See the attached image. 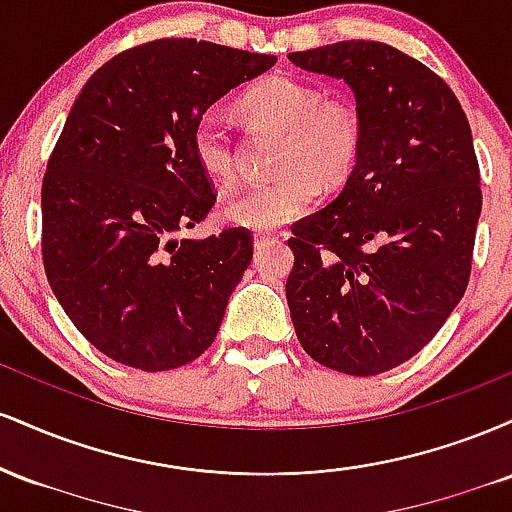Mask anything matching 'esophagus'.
I'll use <instances>...</instances> for the list:
<instances>
[{
  "instance_id": "34e87169",
  "label": "esophagus",
  "mask_w": 512,
  "mask_h": 512,
  "mask_svg": "<svg viewBox=\"0 0 512 512\" xmlns=\"http://www.w3.org/2000/svg\"><path fill=\"white\" fill-rule=\"evenodd\" d=\"M276 240L274 233H255V245H264V243H272Z\"/></svg>"
}]
</instances>
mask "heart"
Instances as JSON below:
<instances>
[{
	"label": "heart",
	"mask_w": 512,
	"mask_h": 512,
	"mask_svg": "<svg viewBox=\"0 0 512 512\" xmlns=\"http://www.w3.org/2000/svg\"><path fill=\"white\" fill-rule=\"evenodd\" d=\"M240 108L255 120L286 129L279 151L281 178L243 187L226 204L223 219L252 231H272L315 207L320 186L337 187L361 158V117L349 101L322 98L296 76L272 74L252 84ZM192 154L209 180L228 185L236 175V137L219 110H207L192 127Z\"/></svg>",
	"instance_id": "1"
}]
</instances>
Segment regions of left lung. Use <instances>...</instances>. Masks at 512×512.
Listing matches in <instances>:
<instances>
[{
	"mask_svg": "<svg viewBox=\"0 0 512 512\" xmlns=\"http://www.w3.org/2000/svg\"><path fill=\"white\" fill-rule=\"evenodd\" d=\"M351 86L363 144L346 187L291 226L286 301L305 354L380 375L436 337L462 301L481 214L460 101L436 72L375 40L289 52Z\"/></svg>",
	"mask_w": 512,
	"mask_h": 512,
	"instance_id": "left-lung-1",
	"label": "left lung"
}]
</instances>
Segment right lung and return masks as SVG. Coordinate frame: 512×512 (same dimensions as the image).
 I'll list each match as a JSON object with an SVG mask.
<instances>
[{"label": "right lung", "mask_w": 512, "mask_h": 512, "mask_svg": "<svg viewBox=\"0 0 512 512\" xmlns=\"http://www.w3.org/2000/svg\"><path fill=\"white\" fill-rule=\"evenodd\" d=\"M274 62L207 40H151L93 72L69 110L40 195L45 274L76 330L122 366L180 368L216 339L252 231L175 238L216 202L192 127Z\"/></svg>", "instance_id": "add662e5"}]
</instances>
